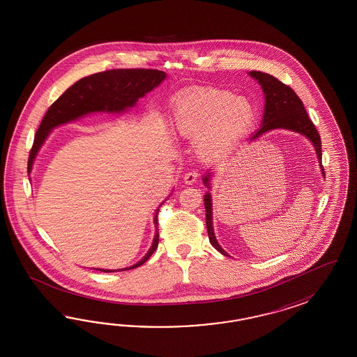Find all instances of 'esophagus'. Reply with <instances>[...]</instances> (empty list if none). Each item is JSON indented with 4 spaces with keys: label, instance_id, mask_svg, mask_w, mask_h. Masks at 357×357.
I'll return each mask as SVG.
<instances>
[{
    "label": "esophagus",
    "instance_id": "1",
    "mask_svg": "<svg viewBox=\"0 0 357 357\" xmlns=\"http://www.w3.org/2000/svg\"><path fill=\"white\" fill-rule=\"evenodd\" d=\"M197 176H199V174L196 172H188V173L184 174L183 182L185 184H194L197 181Z\"/></svg>",
    "mask_w": 357,
    "mask_h": 357
}]
</instances>
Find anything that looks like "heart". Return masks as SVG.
I'll use <instances>...</instances> for the list:
<instances>
[{"label":"heart","instance_id":"b5f03b06","mask_svg":"<svg viewBox=\"0 0 357 357\" xmlns=\"http://www.w3.org/2000/svg\"><path fill=\"white\" fill-rule=\"evenodd\" d=\"M257 118V107L248 98L211 89L178 99L174 108V130L184 140H199L200 155L215 160L234 151Z\"/></svg>","mask_w":357,"mask_h":357}]
</instances>
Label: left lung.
<instances>
[{"mask_svg": "<svg viewBox=\"0 0 357 357\" xmlns=\"http://www.w3.org/2000/svg\"><path fill=\"white\" fill-rule=\"evenodd\" d=\"M250 76L258 81V84L263 89L264 99H266L264 114L260 123V128L250 137V141L258 140V137L268 130H287L301 133L303 136L312 141L318 157V163L321 166V172L324 175L321 136L317 128L314 127L313 121L309 119V115L303 107V100L291 87L284 85L278 78L271 75L252 70L250 72ZM212 175H213L212 172H208L203 176V183L208 190H211ZM204 206H206V231H208L209 242L217 251H220L225 257H229L227 251H224V249L220 246L215 236L213 221H212V195L209 191H206V194L204 195Z\"/></svg>", "mask_w": 357, "mask_h": 357, "instance_id": "left-lung-1", "label": "left lung"}]
</instances>
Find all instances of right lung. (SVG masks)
<instances>
[{"instance_id": "obj_1", "label": "right lung", "mask_w": 357, "mask_h": 357, "mask_svg": "<svg viewBox=\"0 0 357 357\" xmlns=\"http://www.w3.org/2000/svg\"><path fill=\"white\" fill-rule=\"evenodd\" d=\"M166 78V73L157 69H112L96 73L91 76L81 78L75 85L66 89L63 96L54 100L52 106L45 112L43 120L36 130L33 145L30 151L27 173L33 170V161L40 151L45 139L50 132L69 121L79 119L85 115L93 112H107V114H123L128 108L135 107L140 98L145 97L146 93L151 91L154 87L161 85ZM172 195V194H170ZM169 195V196H170ZM167 196V197H169ZM165 203L160 204L162 206ZM158 206V208H160ZM158 209L154 216L155 234L151 243V249L145 254V257L136 264L120 268V271L137 268L151 258V254L158 246ZM102 272H115L119 270H103L94 268Z\"/></svg>"}]
</instances>
